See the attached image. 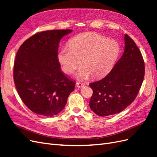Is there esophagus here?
Segmentation results:
<instances>
[{
    "label": "esophagus",
    "mask_w": 157,
    "mask_h": 157,
    "mask_svg": "<svg viewBox=\"0 0 157 157\" xmlns=\"http://www.w3.org/2000/svg\"><path fill=\"white\" fill-rule=\"evenodd\" d=\"M85 85L84 83L83 82H77V83H76V86H77V87L78 88H81V87H83Z\"/></svg>",
    "instance_id": "1"
}]
</instances>
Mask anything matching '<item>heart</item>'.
Here are the masks:
<instances>
[{
	"label": "heart",
	"mask_w": 157,
	"mask_h": 157,
	"mask_svg": "<svg viewBox=\"0 0 157 157\" xmlns=\"http://www.w3.org/2000/svg\"><path fill=\"white\" fill-rule=\"evenodd\" d=\"M119 51V44L115 40L88 32L73 38L69 48H61L58 59L65 73H72L81 60L83 66L76 73L77 78L84 79L91 75L94 78H100L111 71Z\"/></svg>",
	"instance_id": "obj_1"
}]
</instances>
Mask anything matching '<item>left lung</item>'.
Instances as JSON below:
<instances>
[{"label": "left lung", "mask_w": 157, "mask_h": 157, "mask_svg": "<svg viewBox=\"0 0 157 157\" xmlns=\"http://www.w3.org/2000/svg\"><path fill=\"white\" fill-rule=\"evenodd\" d=\"M124 53L105 77L90 83L93 90L90 107L106 117L121 113L134 101L144 81L145 64L135 42L124 35Z\"/></svg>", "instance_id": "left-lung-1"}]
</instances>
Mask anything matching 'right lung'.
I'll list each match as a JSON object with an SVG mask.
<instances>
[{"label":"right lung","instance_id":"right-lung-1","mask_svg":"<svg viewBox=\"0 0 157 157\" xmlns=\"http://www.w3.org/2000/svg\"><path fill=\"white\" fill-rule=\"evenodd\" d=\"M71 29L37 33L19 48L13 80L19 96L33 113L52 117L65 107L75 86L61 72L58 59L60 40Z\"/></svg>","mask_w":157,"mask_h":157}]
</instances>
